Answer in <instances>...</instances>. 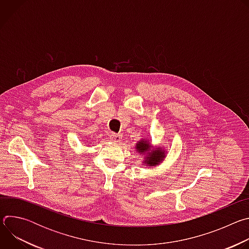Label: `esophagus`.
Returning <instances> with one entry per match:
<instances>
[{"mask_svg":"<svg viewBox=\"0 0 249 249\" xmlns=\"http://www.w3.org/2000/svg\"><path fill=\"white\" fill-rule=\"evenodd\" d=\"M110 140L112 142H114V143H120V141L122 140V137L119 134H114L113 133V134L110 135Z\"/></svg>","mask_w":249,"mask_h":249,"instance_id":"obj_1","label":"esophagus"}]
</instances>
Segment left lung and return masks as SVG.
<instances>
[{"label":"left lung","instance_id":"left-lung-1","mask_svg":"<svg viewBox=\"0 0 249 249\" xmlns=\"http://www.w3.org/2000/svg\"><path fill=\"white\" fill-rule=\"evenodd\" d=\"M135 151L139 156L144 157L142 164L150 168L160 165L166 158V151L161 147L154 146L150 139H141L138 141Z\"/></svg>","mask_w":249,"mask_h":249}]
</instances>
